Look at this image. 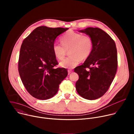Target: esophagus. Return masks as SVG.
Returning a JSON list of instances; mask_svg holds the SVG:
<instances>
[{"mask_svg": "<svg viewBox=\"0 0 134 134\" xmlns=\"http://www.w3.org/2000/svg\"><path fill=\"white\" fill-rule=\"evenodd\" d=\"M72 72V69H69V70H68V75H69L71 72Z\"/></svg>", "mask_w": 134, "mask_h": 134, "instance_id": "obj_1", "label": "esophagus"}]
</instances>
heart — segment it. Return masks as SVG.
I'll list each match as a JSON object with an SVG mask.
<instances>
[{
    "mask_svg": "<svg viewBox=\"0 0 134 134\" xmlns=\"http://www.w3.org/2000/svg\"><path fill=\"white\" fill-rule=\"evenodd\" d=\"M60 41L63 46L55 43L52 46V51L56 58L62 60L66 54V50L69 49L70 55L59 63L63 68H74L83 59L87 58L92 51L93 41L87 35L70 31L62 36Z\"/></svg>",
    "mask_w": 134,
    "mask_h": 134,
    "instance_id": "obj_1",
    "label": "heart"
}]
</instances>
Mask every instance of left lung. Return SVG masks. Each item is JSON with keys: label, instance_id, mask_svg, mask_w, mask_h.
Masks as SVG:
<instances>
[{"label": "left lung", "instance_id": "obj_1", "mask_svg": "<svg viewBox=\"0 0 134 134\" xmlns=\"http://www.w3.org/2000/svg\"><path fill=\"white\" fill-rule=\"evenodd\" d=\"M79 32L91 37L93 49L83 64L74 69L79 76L76 89L82 98L95 100L106 93L115 76L118 66L117 48L111 36L101 29L87 27Z\"/></svg>", "mask_w": 134, "mask_h": 134}]
</instances>
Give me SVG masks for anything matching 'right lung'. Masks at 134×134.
<instances>
[{
    "label": "right lung",
    "instance_id": "add662e5",
    "mask_svg": "<svg viewBox=\"0 0 134 134\" xmlns=\"http://www.w3.org/2000/svg\"><path fill=\"white\" fill-rule=\"evenodd\" d=\"M68 30L39 26L23 41L18 71L25 88L36 99L47 100L52 98L68 75L66 68H54L58 62L52 51L57 36Z\"/></svg>",
    "mask_w": 134,
    "mask_h": 134
}]
</instances>
